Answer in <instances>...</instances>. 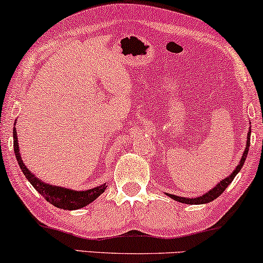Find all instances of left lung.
I'll return each mask as SVG.
<instances>
[{
	"instance_id": "8db88e82",
	"label": "left lung",
	"mask_w": 263,
	"mask_h": 263,
	"mask_svg": "<svg viewBox=\"0 0 263 263\" xmlns=\"http://www.w3.org/2000/svg\"><path fill=\"white\" fill-rule=\"evenodd\" d=\"M250 133H251V129L249 130V134H247V143H246V147H245V152H243V155L242 158H241L240 160V164L236 166V169L232 171V174L230 176H227L223 180H221L219 184L216 185L212 190L209 191V193L203 194L202 196H199V197H195V199H186V197H181V196H175V195H170V194H166L167 196H170L171 199L176 200V201L179 202H182V203H190V205H200V203H208L210 201H214L216 197H219L221 194L223 193V191L226 190V187L229 186L230 184L232 182V180L235 179V176L237 175L238 171L241 170V167L243 166V163L245 160H246V156H247V153H249V147H250Z\"/></svg>"
}]
</instances>
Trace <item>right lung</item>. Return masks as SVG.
Instances as JSON below:
<instances>
[{
	"label": "right lung",
	"instance_id": "1",
	"mask_svg": "<svg viewBox=\"0 0 263 263\" xmlns=\"http://www.w3.org/2000/svg\"><path fill=\"white\" fill-rule=\"evenodd\" d=\"M13 147L17 163H18L23 175H25L28 181L31 182L32 186L36 189L38 193H40L47 201L51 202L53 206H55V208L63 209V210H77V209H82L84 208V206H87L88 203L94 201V200H96L100 194L104 193V190L107 189V185L103 184L100 185V186L89 189V190L76 191L70 190V189L54 186V185H49L47 184V182H43L42 180L36 178V176L27 169V166L23 164L20 155L16 128H13Z\"/></svg>",
	"mask_w": 263,
	"mask_h": 263
}]
</instances>
